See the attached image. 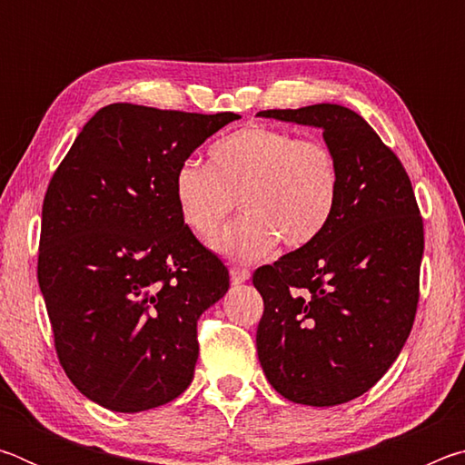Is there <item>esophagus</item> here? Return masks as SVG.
<instances>
[{
    "instance_id": "1",
    "label": "esophagus",
    "mask_w": 465,
    "mask_h": 465,
    "mask_svg": "<svg viewBox=\"0 0 465 465\" xmlns=\"http://www.w3.org/2000/svg\"><path fill=\"white\" fill-rule=\"evenodd\" d=\"M232 281L233 282H246L250 279V271L248 269H242V266H232Z\"/></svg>"
}]
</instances>
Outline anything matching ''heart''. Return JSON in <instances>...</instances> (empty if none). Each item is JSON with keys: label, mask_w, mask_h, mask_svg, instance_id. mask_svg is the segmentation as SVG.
Masks as SVG:
<instances>
[{"label": "heart", "mask_w": 465, "mask_h": 465, "mask_svg": "<svg viewBox=\"0 0 465 465\" xmlns=\"http://www.w3.org/2000/svg\"><path fill=\"white\" fill-rule=\"evenodd\" d=\"M172 194L183 223L201 240L213 238L238 199L243 215L213 246L230 261L254 262L279 240L303 248L324 233L341 196V172L322 141L248 124L213 143L209 166L180 163Z\"/></svg>", "instance_id": "b5f03b06"}]
</instances>
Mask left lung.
<instances>
[{
    "label": "left lung",
    "instance_id": "obj_1",
    "mask_svg": "<svg viewBox=\"0 0 465 465\" xmlns=\"http://www.w3.org/2000/svg\"><path fill=\"white\" fill-rule=\"evenodd\" d=\"M258 116L324 131L341 196L310 246L256 269L258 359L282 398L336 406L363 396L398 359L419 305L422 217L402 162L341 104Z\"/></svg>",
    "mask_w": 465,
    "mask_h": 465
}]
</instances>
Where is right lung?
I'll return each mask as SVG.
<instances>
[{"label": "right lung", "instance_id": "1", "mask_svg": "<svg viewBox=\"0 0 465 465\" xmlns=\"http://www.w3.org/2000/svg\"><path fill=\"white\" fill-rule=\"evenodd\" d=\"M238 119L108 104L46 188L38 285L54 351L75 388L108 411L168 404L193 381L196 320L230 289V272L183 223L172 178Z\"/></svg>", "mask_w": 465, "mask_h": 465}]
</instances>
